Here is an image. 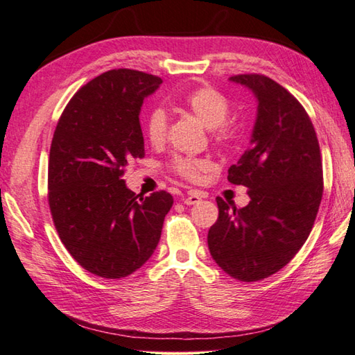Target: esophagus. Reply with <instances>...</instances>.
Returning a JSON list of instances; mask_svg holds the SVG:
<instances>
[{"mask_svg": "<svg viewBox=\"0 0 355 355\" xmlns=\"http://www.w3.org/2000/svg\"><path fill=\"white\" fill-rule=\"evenodd\" d=\"M201 200V197L200 195H197V193H193V192H191L189 195H187L186 198H183V205H186V206H192V205H197V202Z\"/></svg>", "mask_w": 355, "mask_h": 355, "instance_id": "34e87169", "label": "esophagus"}]
</instances>
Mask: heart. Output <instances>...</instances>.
I'll list each match as a JSON object with an SVG mask.
<instances>
[{
  "instance_id": "1",
  "label": "heart",
  "mask_w": 355,
  "mask_h": 355,
  "mask_svg": "<svg viewBox=\"0 0 355 355\" xmlns=\"http://www.w3.org/2000/svg\"><path fill=\"white\" fill-rule=\"evenodd\" d=\"M180 105H182L183 110L191 112L207 130H212L215 141L224 143L232 139L233 130L230 123L225 122L229 117L230 107L227 99L218 89L212 87L195 88L183 97ZM166 131H168V114L162 108H154L145 120V132L150 145H163ZM172 168L182 177L193 180L198 177L205 164H202V162L193 160V158L177 157L172 163Z\"/></svg>"
}]
</instances>
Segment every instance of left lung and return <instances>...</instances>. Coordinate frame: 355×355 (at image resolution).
Here are the masks:
<instances>
[{
  "label": "left lung",
  "instance_id": "8db88e82",
  "mask_svg": "<svg viewBox=\"0 0 355 355\" xmlns=\"http://www.w3.org/2000/svg\"><path fill=\"white\" fill-rule=\"evenodd\" d=\"M229 80L258 103L250 146L227 175L247 187L250 201L230 209L216 198L220 216L207 244L225 273L254 282L285 267L310 235L323 192L320 148L306 111L277 82L262 74Z\"/></svg>",
  "mask_w": 355,
  "mask_h": 355
}]
</instances>
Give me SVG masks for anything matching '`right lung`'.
I'll use <instances>...</instances> for the list:
<instances>
[{"label":"right lung","instance_id":"add662e5","mask_svg":"<svg viewBox=\"0 0 355 355\" xmlns=\"http://www.w3.org/2000/svg\"><path fill=\"white\" fill-rule=\"evenodd\" d=\"M162 79L120 69L89 80L67 105L53 134L49 205L59 238L79 266L107 279L130 276L157 248L173 198L139 197L123 171L145 157L143 101Z\"/></svg>","mask_w":355,"mask_h":355}]
</instances>
